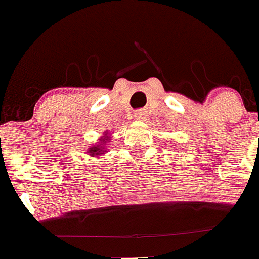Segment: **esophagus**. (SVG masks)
<instances>
[{"instance_id":"esophagus-1","label":"esophagus","mask_w":259,"mask_h":259,"mask_svg":"<svg viewBox=\"0 0 259 259\" xmlns=\"http://www.w3.org/2000/svg\"><path fill=\"white\" fill-rule=\"evenodd\" d=\"M145 116H147V115H145L143 111L135 112V115H134V117H135V119H137V120H144Z\"/></svg>"}]
</instances>
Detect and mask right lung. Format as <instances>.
<instances>
[{"instance_id":"add662e5","label":"right lung","mask_w":259,"mask_h":259,"mask_svg":"<svg viewBox=\"0 0 259 259\" xmlns=\"http://www.w3.org/2000/svg\"><path fill=\"white\" fill-rule=\"evenodd\" d=\"M99 150H100V148L99 147H92L91 148V152H90V153H92V154H100V153H99Z\"/></svg>"}]
</instances>
